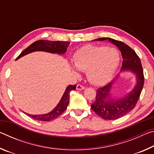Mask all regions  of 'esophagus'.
<instances>
[{
    "mask_svg": "<svg viewBox=\"0 0 154 154\" xmlns=\"http://www.w3.org/2000/svg\"><path fill=\"white\" fill-rule=\"evenodd\" d=\"M83 89H85V87L83 86V85H81V84H77V90H82Z\"/></svg>",
    "mask_w": 154,
    "mask_h": 154,
    "instance_id": "34e87169",
    "label": "esophagus"
}]
</instances>
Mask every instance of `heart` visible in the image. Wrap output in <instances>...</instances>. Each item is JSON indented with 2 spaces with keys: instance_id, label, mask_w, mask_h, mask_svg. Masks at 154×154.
<instances>
[{
  "instance_id": "heart-1",
  "label": "heart",
  "mask_w": 154,
  "mask_h": 154,
  "mask_svg": "<svg viewBox=\"0 0 154 154\" xmlns=\"http://www.w3.org/2000/svg\"><path fill=\"white\" fill-rule=\"evenodd\" d=\"M119 60L118 51L104 45H85L73 56L75 66L86 71L88 79L95 85H103L111 79Z\"/></svg>"
}]
</instances>
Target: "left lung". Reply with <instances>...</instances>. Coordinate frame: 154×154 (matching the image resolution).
<instances>
[{
	"label": "left lung",
	"mask_w": 154,
	"mask_h": 154,
	"mask_svg": "<svg viewBox=\"0 0 154 154\" xmlns=\"http://www.w3.org/2000/svg\"><path fill=\"white\" fill-rule=\"evenodd\" d=\"M106 39L116 45L121 51L123 58L122 71L129 70L136 75L137 79V85L131 92L118 100H115L109 98L113 82L96 90V100L91 105V108L100 118L112 120L125 116L135 107L144 85V75L139 57L126 44L120 41L107 37L99 38L95 40L105 41Z\"/></svg>",
	"instance_id": "obj_1"
}]
</instances>
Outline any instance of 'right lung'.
Returning <instances> with one entry per match:
<instances>
[{
	"instance_id": "obj_1",
	"label": "right lung",
	"mask_w": 154,
	"mask_h": 154,
	"mask_svg": "<svg viewBox=\"0 0 154 154\" xmlns=\"http://www.w3.org/2000/svg\"><path fill=\"white\" fill-rule=\"evenodd\" d=\"M70 42L68 41H52L47 40H38L31 44L30 46L24 49L19 56H17L16 60L19 59L21 57L24 56L26 54L31 53V52L36 51H44L50 53H58L59 54H64L66 51V48L69 46ZM77 85H70L67 87L65 90L63 96L60 101L58 105H57L54 110H52L49 113L44 115H30L25 113L28 116L36 119V120L48 122L53 120V119L58 118V116L63 113L66 110L68 105L69 103L70 92L72 90L76 89Z\"/></svg>"
}]
</instances>
